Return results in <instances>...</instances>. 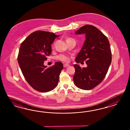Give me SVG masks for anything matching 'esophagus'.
<instances>
[{
	"mask_svg": "<svg viewBox=\"0 0 130 130\" xmlns=\"http://www.w3.org/2000/svg\"><path fill=\"white\" fill-rule=\"evenodd\" d=\"M69 66H70V65L68 64H63V66H64V67H65V68H66V67H68Z\"/></svg>",
	"mask_w": 130,
	"mask_h": 130,
	"instance_id": "esophagus-1",
	"label": "esophagus"
}]
</instances>
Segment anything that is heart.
I'll list each match as a JSON object with an SVG mask.
<instances>
[{"label":"heart","mask_w":130,"mask_h":130,"mask_svg":"<svg viewBox=\"0 0 130 130\" xmlns=\"http://www.w3.org/2000/svg\"><path fill=\"white\" fill-rule=\"evenodd\" d=\"M71 39H68L67 40H71ZM57 59L64 61V62H68L70 61V58L68 56H67L66 55H63V54H61V55H59L58 56H57Z\"/></svg>","instance_id":"heart-1"}]
</instances>
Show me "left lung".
I'll use <instances>...</instances> for the list:
<instances>
[{
	"instance_id": "obj_1",
	"label": "left lung",
	"mask_w": 130,
	"mask_h": 130,
	"mask_svg": "<svg viewBox=\"0 0 130 130\" xmlns=\"http://www.w3.org/2000/svg\"><path fill=\"white\" fill-rule=\"evenodd\" d=\"M85 34L86 40L77 55V63L86 61V68L74 64L73 81L80 89L90 90L97 86L106 75L111 62L110 45L106 37L94 26L86 25L75 32Z\"/></svg>"
}]
</instances>
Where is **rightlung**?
Listing matches in <instances>:
<instances>
[{
    "instance_id": "1",
    "label": "right lung",
    "mask_w": 130,
    "mask_h": 130,
    "mask_svg": "<svg viewBox=\"0 0 130 130\" xmlns=\"http://www.w3.org/2000/svg\"><path fill=\"white\" fill-rule=\"evenodd\" d=\"M54 33L36 31L21 44L18 61L24 78L36 91L46 92L53 90L59 80L63 64L56 62L47 68L44 61L51 52V44L56 38Z\"/></svg>"
}]
</instances>
